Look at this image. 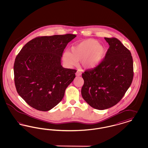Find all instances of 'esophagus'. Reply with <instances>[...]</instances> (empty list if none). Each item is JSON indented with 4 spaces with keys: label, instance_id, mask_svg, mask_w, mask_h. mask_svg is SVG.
I'll list each match as a JSON object with an SVG mask.
<instances>
[{
    "label": "esophagus",
    "instance_id": "obj_1",
    "mask_svg": "<svg viewBox=\"0 0 148 148\" xmlns=\"http://www.w3.org/2000/svg\"><path fill=\"white\" fill-rule=\"evenodd\" d=\"M75 75H76V76H77V77L80 76L82 75V72H80V71H77L75 73Z\"/></svg>",
    "mask_w": 148,
    "mask_h": 148
}]
</instances>
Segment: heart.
<instances>
[{
    "instance_id": "heart-1",
    "label": "heart",
    "mask_w": 148,
    "mask_h": 148,
    "mask_svg": "<svg viewBox=\"0 0 148 148\" xmlns=\"http://www.w3.org/2000/svg\"><path fill=\"white\" fill-rule=\"evenodd\" d=\"M106 54L105 48L97 40L89 39L73 46L71 53H64L63 60L68 66L75 65L80 60L82 65L87 68H93L101 61Z\"/></svg>"
}]
</instances>
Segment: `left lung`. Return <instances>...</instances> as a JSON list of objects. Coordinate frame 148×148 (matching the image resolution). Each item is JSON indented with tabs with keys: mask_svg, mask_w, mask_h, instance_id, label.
I'll return each instance as SVG.
<instances>
[{
	"mask_svg": "<svg viewBox=\"0 0 148 148\" xmlns=\"http://www.w3.org/2000/svg\"><path fill=\"white\" fill-rule=\"evenodd\" d=\"M109 45L105 58L96 67L82 74V95L92 108L104 110L118 103L133 79L131 53L115 38H104Z\"/></svg>",
	"mask_w": 148,
	"mask_h": 148,
	"instance_id": "1",
	"label": "left lung"
}]
</instances>
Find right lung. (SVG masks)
I'll use <instances>...</instances> for the list:
<instances>
[{
	"mask_svg": "<svg viewBox=\"0 0 148 148\" xmlns=\"http://www.w3.org/2000/svg\"><path fill=\"white\" fill-rule=\"evenodd\" d=\"M76 36L68 34L37 37L17 55L14 64L16 89L32 108L49 111L63 98L77 71L63 68L61 59L66 46Z\"/></svg>",
	"mask_w": 148,
	"mask_h": 148,
	"instance_id": "right-lung-1",
	"label": "right lung"
}]
</instances>
